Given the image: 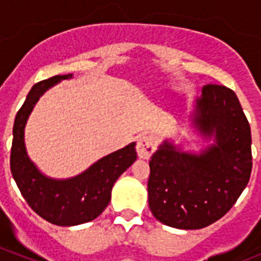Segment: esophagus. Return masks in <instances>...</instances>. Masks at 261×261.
Returning a JSON list of instances; mask_svg holds the SVG:
<instances>
[{
	"mask_svg": "<svg viewBox=\"0 0 261 261\" xmlns=\"http://www.w3.org/2000/svg\"><path fill=\"white\" fill-rule=\"evenodd\" d=\"M136 150L140 158L149 159L151 154L155 150V145H154V138L147 133H144L138 137L137 145H136Z\"/></svg>",
	"mask_w": 261,
	"mask_h": 261,
	"instance_id": "34e87169",
	"label": "esophagus"
}]
</instances>
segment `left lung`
<instances>
[{"instance_id":"8db88e82","label":"left lung","mask_w":261,"mask_h":261,"mask_svg":"<svg viewBox=\"0 0 261 261\" xmlns=\"http://www.w3.org/2000/svg\"><path fill=\"white\" fill-rule=\"evenodd\" d=\"M192 121L214 144L195 154L166 140L151 155L147 181L153 216L184 230L202 229L222 218L246 188L252 170L251 128L232 90L205 85Z\"/></svg>"}]
</instances>
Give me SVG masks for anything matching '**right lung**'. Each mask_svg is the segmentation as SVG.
<instances>
[{
    "label": "right lung",
    "instance_id": "1",
    "mask_svg": "<svg viewBox=\"0 0 261 261\" xmlns=\"http://www.w3.org/2000/svg\"><path fill=\"white\" fill-rule=\"evenodd\" d=\"M73 74L55 75L32 86L18 111L13 126L10 168L20 193L36 214L57 226H75L95 220L107 208L117 177L137 159L136 142L99 159L86 171L69 179H52L39 171L29 158L24 126L43 94Z\"/></svg>",
    "mask_w": 261,
    "mask_h": 261
}]
</instances>
